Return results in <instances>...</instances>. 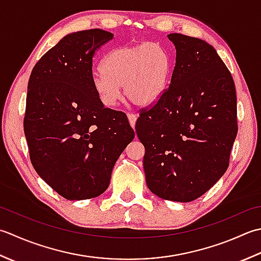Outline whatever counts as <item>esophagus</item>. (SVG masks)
Masks as SVG:
<instances>
[{"label": "esophagus", "instance_id": "esophagus-1", "mask_svg": "<svg viewBox=\"0 0 261 261\" xmlns=\"http://www.w3.org/2000/svg\"><path fill=\"white\" fill-rule=\"evenodd\" d=\"M127 117H128V121H129L130 126L133 127V128H134L135 123H136V119H137V116L134 115V114H128V115H127Z\"/></svg>", "mask_w": 261, "mask_h": 261}]
</instances>
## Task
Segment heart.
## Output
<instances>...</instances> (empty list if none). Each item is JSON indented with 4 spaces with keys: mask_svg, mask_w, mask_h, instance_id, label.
I'll return each instance as SVG.
<instances>
[{
    "mask_svg": "<svg viewBox=\"0 0 261 261\" xmlns=\"http://www.w3.org/2000/svg\"><path fill=\"white\" fill-rule=\"evenodd\" d=\"M102 72L92 76V87L100 102L113 108L124 87L127 100L144 108L156 103L170 84L172 61L169 53L155 42L121 46L109 51L101 64Z\"/></svg>",
    "mask_w": 261,
    "mask_h": 261,
    "instance_id": "obj_1",
    "label": "heart"
}]
</instances>
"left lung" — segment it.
Segmentation results:
<instances>
[{"instance_id": "8db88e82", "label": "left lung", "mask_w": 261, "mask_h": 261, "mask_svg": "<svg viewBox=\"0 0 261 261\" xmlns=\"http://www.w3.org/2000/svg\"><path fill=\"white\" fill-rule=\"evenodd\" d=\"M175 65L166 94L136 121L145 147L146 185L158 197L197 199L228 167L237 137V94L230 71L203 39L170 34Z\"/></svg>"}]
</instances>
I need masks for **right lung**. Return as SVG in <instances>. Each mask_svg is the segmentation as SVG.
Masks as SVG:
<instances>
[{"mask_svg": "<svg viewBox=\"0 0 261 261\" xmlns=\"http://www.w3.org/2000/svg\"><path fill=\"white\" fill-rule=\"evenodd\" d=\"M113 38L101 29L66 35L36 64L28 82L23 129L31 163L68 200L105 193L135 137L127 116L105 108L92 87L94 53Z\"/></svg>", "mask_w": 261, "mask_h": 261, "instance_id": "add662e5", "label": "right lung"}]
</instances>
